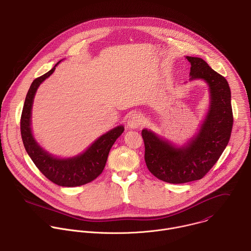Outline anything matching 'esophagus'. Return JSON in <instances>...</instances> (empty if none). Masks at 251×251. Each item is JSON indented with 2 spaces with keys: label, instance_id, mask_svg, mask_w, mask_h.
Returning a JSON list of instances; mask_svg holds the SVG:
<instances>
[{
  "label": "esophagus",
  "instance_id": "34e87169",
  "mask_svg": "<svg viewBox=\"0 0 251 251\" xmlns=\"http://www.w3.org/2000/svg\"><path fill=\"white\" fill-rule=\"evenodd\" d=\"M143 124V115L139 112L132 113L128 118V126L131 129L139 128Z\"/></svg>",
  "mask_w": 251,
  "mask_h": 251
}]
</instances>
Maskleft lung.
I'll return each mask as SVG.
<instances>
[{"mask_svg":"<svg viewBox=\"0 0 251 251\" xmlns=\"http://www.w3.org/2000/svg\"><path fill=\"white\" fill-rule=\"evenodd\" d=\"M186 57L191 62L190 80H204L210 91L209 110L199 134L187 146L177 148L151 130L142 131L148 169L159 180L171 184L203 178L226 149L234 123L231 90L226 78L202 58Z\"/></svg>","mask_w":251,"mask_h":251,"instance_id":"1","label":"left lung"}]
</instances>
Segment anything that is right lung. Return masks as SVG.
<instances>
[{
  "mask_svg": "<svg viewBox=\"0 0 251 251\" xmlns=\"http://www.w3.org/2000/svg\"><path fill=\"white\" fill-rule=\"evenodd\" d=\"M58 63L32 82L21 113L20 133L28 155L46 178L61 187H78L94 181L101 174L109 151L123 133L124 127L121 125L113 128L96 140L83 153L71 158H57L44 151L35 141L31 131L33 99L40 84L52 74Z\"/></svg>",
  "mask_w": 251,
  "mask_h": 251,
  "instance_id": "add662e5",
  "label": "right lung"
}]
</instances>
